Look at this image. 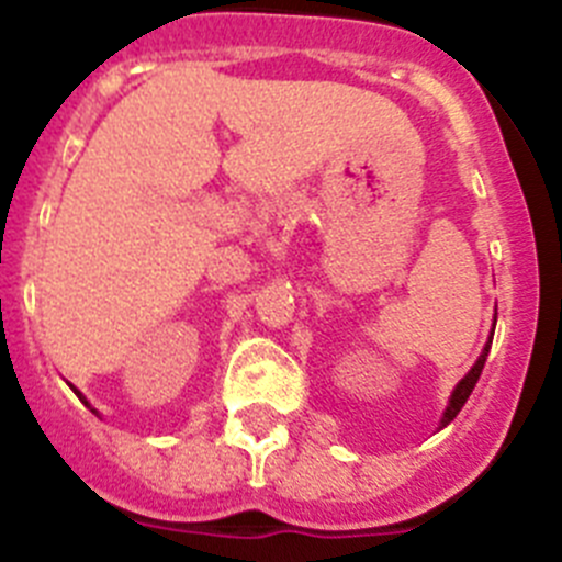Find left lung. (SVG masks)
Here are the masks:
<instances>
[{"label": "left lung", "mask_w": 562, "mask_h": 562, "mask_svg": "<svg viewBox=\"0 0 562 562\" xmlns=\"http://www.w3.org/2000/svg\"><path fill=\"white\" fill-rule=\"evenodd\" d=\"M487 349H491V340H487V344H485V349H482V355H480V360H476V363H474V369H471L469 374H465L463 380L458 382V387H454L452 400H449V407H447V413H443V418H440V427H447V424L452 422L454 416H458V413H460V407L465 405V400H469V396H471V391H474L476 380H480V374H482V366H485Z\"/></svg>", "instance_id": "8db88e82"}]
</instances>
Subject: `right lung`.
Listing matches in <instances>:
<instances>
[{"label":"right lung","instance_id":"add662e5","mask_svg":"<svg viewBox=\"0 0 562 562\" xmlns=\"http://www.w3.org/2000/svg\"><path fill=\"white\" fill-rule=\"evenodd\" d=\"M77 396H80V393H77ZM80 400H82V396H80ZM82 402H86V400H82ZM86 405H88V402H86Z\"/></svg>","mask_w":562,"mask_h":562}]
</instances>
